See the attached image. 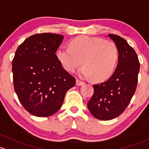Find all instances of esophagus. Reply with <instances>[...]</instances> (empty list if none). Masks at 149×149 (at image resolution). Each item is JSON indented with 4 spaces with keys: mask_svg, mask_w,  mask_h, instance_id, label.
Listing matches in <instances>:
<instances>
[{
    "mask_svg": "<svg viewBox=\"0 0 149 149\" xmlns=\"http://www.w3.org/2000/svg\"><path fill=\"white\" fill-rule=\"evenodd\" d=\"M76 85H77V86H82V85H85V82H82V81H80V80H79V79H77V80H76Z\"/></svg>",
    "mask_w": 149,
    "mask_h": 149,
    "instance_id": "esophagus-1",
    "label": "esophagus"
}]
</instances>
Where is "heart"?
Here are the masks:
<instances>
[{
    "instance_id": "1",
    "label": "heart",
    "mask_w": 149,
    "mask_h": 149,
    "mask_svg": "<svg viewBox=\"0 0 149 149\" xmlns=\"http://www.w3.org/2000/svg\"><path fill=\"white\" fill-rule=\"evenodd\" d=\"M56 56L67 71L73 72L83 62L79 74L84 78L93 77L95 81H103L111 76L119 58L114 42L100 37L80 36L70 42V48L61 47Z\"/></svg>"
}]
</instances>
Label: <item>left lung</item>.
Listing matches in <instances>:
<instances>
[{"label": "left lung", "mask_w": 149, "mask_h": 149, "mask_svg": "<svg viewBox=\"0 0 149 149\" xmlns=\"http://www.w3.org/2000/svg\"><path fill=\"white\" fill-rule=\"evenodd\" d=\"M118 49V64L105 82L93 85L94 93L87 103L97 119L108 120L119 116L127 108L136 92L140 63L136 52L123 38L108 34Z\"/></svg>", "instance_id": "1"}]
</instances>
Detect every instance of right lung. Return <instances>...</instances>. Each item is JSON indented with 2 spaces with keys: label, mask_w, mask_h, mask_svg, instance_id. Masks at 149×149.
Wrapping results in <instances>:
<instances>
[{
  "label": "right lung",
  "mask_w": 149,
  "mask_h": 149,
  "mask_svg": "<svg viewBox=\"0 0 149 149\" xmlns=\"http://www.w3.org/2000/svg\"><path fill=\"white\" fill-rule=\"evenodd\" d=\"M56 33H36L18 46L12 62L14 90L24 108L48 117L62 105L75 78L62 67L55 52L63 40Z\"/></svg>",
  "instance_id": "right-lung-1"
}]
</instances>
